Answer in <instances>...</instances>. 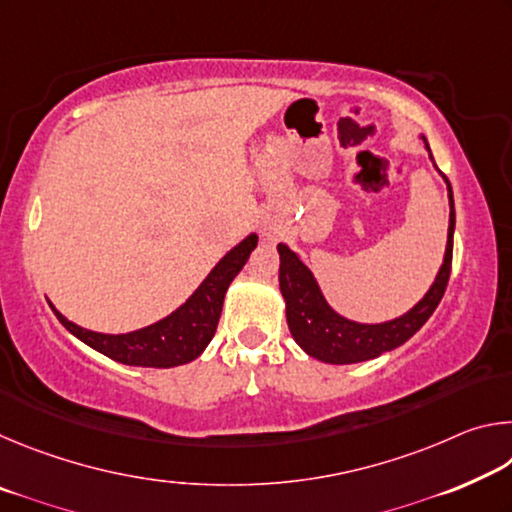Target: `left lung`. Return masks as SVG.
<instances>
[{
	"mask_svg": "<svg viewBox=\"0 0 512 512\" xmlns=\"http://www.w3.org/2000/svg\"><path fill=\"white\" fill-rule=\"evenodd\" d=\"M449 185V183H447ZM449 235L445 262L440 266L436 282L431 284L427 296L415 305L409 314L381 325H359L345 320L332 309L320 293L318 284L309 268L300 262L298 255L289 246L280 244V289L287 300V323L293 339L309 357L325 363H359L379 357L381 352L395 350L418 332L436 311L447 289L449 273H452V250H454V196L449 187Z\"/></svg>",
	"mask_w": 512,
	"mask_h": 512,
	"instance_id": "obj_1",
	"label": "left lung"
}]
</instances>
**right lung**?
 <instances>
[{"label": "right lung", "mask_w": 512, "mask_h": 512, "mask_svg": "<svg viewBox=\"0 0 512 512\" xmlns=\"http://www.w3.org/2000/svg\"><path fill=\"white\" fill-rule=\"evenodd\" d=\"M255 246V235L241 241L237 248H232L230 253L214 266V271L207 275V280L198 287V291L183 307L160 320V323L137 329V332L117 336L97 334L90 332V329L74 325L72 320L58 314L56 309L54 314L76 339L88 343L90 348L106 354L110 359L126 363V366H180V363L196 359L198 354L205 350V345L212 341L216 325H219L221 318L225 291H228L230 282L235 280V275L244 268L246 259L253 253Z\"/></svg>", "instance_id": "right-lung-1"}]
</instances>
